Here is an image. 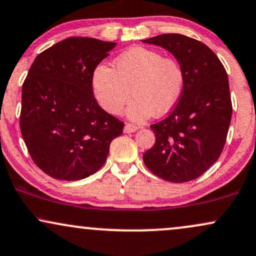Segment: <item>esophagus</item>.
<instances>
[{
  "label": "esophagus",
  "mask_w": 256,
  "mask_h": 256,
  "mask_svg": "<svg viewBox=\"0 0 256 256\" xmlns=\"http://www.w3.org/2000/svg\"><path fill=\"white\" fill-rule=\"evenodd\" d=\"M138 126L137 125H134V124H130V122H128V124H125V128H124V132L125 134H131V132H134L138 130Z\"/></svg>",
  "instance_id": "obj_1"
}]
</instances>
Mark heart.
I'll list each match as a JSON object with an SVG mask.
<instances>
[{
    "instance_id": "1",
    "label": "heart",
    "mask_w": 256,
    "mask_h": 256,
    "mask_svg": "<svg viewBox=\"0 0 256 256\" xmlns=\"http://www.w3.org/2000/svg\"><path fill=\"white\" fill-rule=\"evenodd\" d=\"M92 84L98 104L110 114H119L132 93L134 98L126 116L142 122L154 114H164L178 104L184 72L175 58L137 46L116 58V69L104 64L95 68Z\"/></svg>"
}]
</instances>
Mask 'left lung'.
<instances>
[{
	"instance_id": "8db88e82",
	"label": "left lung",
	"mask_w": 256,
	"mask_h": 256,
	"mask_svg": "<svg viewBox=\"0 0 256 256\" xmlns=\"http://www.w3.org/2000/svg\"><path fill=\"white\" fill-rule=\"evenodd\" d=\"M143 42L172 52L184 72L178 104L150 126L156 140L143 161L166 181L194 180L220 158L226 146L232 114L226 72L216 54L196 39L168 33Z\"/></svg>"
}]
</instances>
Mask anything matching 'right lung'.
Listing matches in <instances>:
<instances>
[{"mask_svg": "<svg viewBox=\"0 0 256 256\" xmlns=\"http://www.w3.org/2000/svg\"><path fill=\"white\" fill-rule=\"evenodd\" d=\"M116 42L70 36L36 57L22 84L20 130L33 162L58 180L88 178L106 162L124 122L94 98L92 78Z\"/></svg>", "mask_w": 256, "mask_h": 256, "instance_id": "1", "label": "right lung"}]
</instances>
